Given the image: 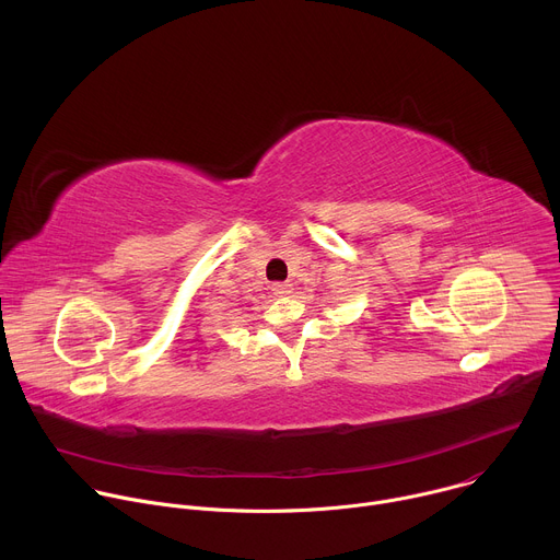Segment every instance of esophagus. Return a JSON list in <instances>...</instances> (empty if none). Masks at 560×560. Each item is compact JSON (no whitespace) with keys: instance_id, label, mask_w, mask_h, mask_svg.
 <instances>
[{"instance_id":"1","label":"esophagus","mask_w":560,"mask_h":560,"mask_svg":"<svg viewBox=\"0 0 560 560\" xmlns=\"http://www.w3.org/2000/svg\"><path fill=\"white\" fill-rule=\"evenodd\" d=\"M272 292H275L277 296H288V294H292V285H290V283H275V285H272Z\"/></svg>"}]
</instances>
